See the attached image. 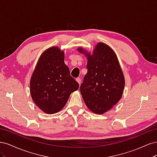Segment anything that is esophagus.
Returning <instances> with one entry per match:
<instances>
[{
	"instance_id": "esophagus-1",
	"label": "esophagus",
	"mask_w": 157,
	"mask_h": 157,
	"mask_svg": "<svg viewBox=\"0 0 157 157\" xmlns=\"http://www.w3.org/2000/svg\"><path fill=\"white\" fill-rule=\"evenodd\" d=\"M76 80H77V82L79 84H80V82H81V79H80V78H76Z\"/></svg>"
}]
</instances>
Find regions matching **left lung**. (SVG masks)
<instances>
[{
	"mask_svg": "<svg viewBox=\"0 0 157 157\" xmlns=\"http://www.w3.org/2000/svg\"><path fill=\"white\" fill-rule=\"evenodd\" d=\"M77 50L87 58L88 71L80 85V94L90 110L101 115L122 98L125 80L119 61L115 52L103 42H98L92 54L82 47Z\"/></svg>",
	"mask_w": 157,
	"mask_h": 157,
	"instance_id": "obj_1",
	"label": "left lung"
}]
</instances>
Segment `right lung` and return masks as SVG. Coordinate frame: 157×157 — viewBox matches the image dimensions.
<instances>
[{"label": "right lung", "instance_id": "obj_1", "mask_svg": "<svg viewBox=\"0 0 157 157\" xmlns=\"http://www.w3.org/2000/svg\"><path fill=\"white\" fill-rule=\"evenodd\" d=\"M65 53L52 46L42 53L37 61L30 80V93L33 101L47 114L60 111L71 93L79 84L70 75L64 62Z\"/></svg>", "mask_w": 157, "mask_h": 157}]
</instances>
